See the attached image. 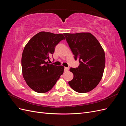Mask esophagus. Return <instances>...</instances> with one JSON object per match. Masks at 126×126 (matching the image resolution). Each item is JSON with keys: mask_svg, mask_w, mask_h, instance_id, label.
Returning <instances> with one entry per match:
<instances>
[{"mask_svg": "<svg viewBox=\"0 0 126 126\" xmlns=\"http://www.w3.org/2000/svg\"><path fill=\"white\" fill-rule=\"evenodd\" d=\"M69 68L68 67H64V71H67L68 70H69Z\"/></svg>", "mask_w": 126, "mask_h": 126, "instance_id": "1", "label": "esophagus"}]
</instances>
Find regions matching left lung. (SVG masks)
I'll return each mask as SVG.
<instances>
[{
  "label": "left lung",
  "instance_id": "1",
  "mask_svg": "<svg viewBox=\"0 0 126 126\" xmlns=\"http://www.w3.org/2000/svg\"><path fill=\"white\" fill-rule=\"evenodd\" d=\"M75 60L79 65L70 68L74 78L68 82L76 92L86 93L94 89L102 77L105 67V51L99 42L90 32L63 33Z\"/></svg>",
  "mask_w": 126,
  "mask_h": 126
}]
</instances>
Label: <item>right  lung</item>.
I'll return each mask as SVG.
<instances>
[{
  "label": "right lung",
  "mask_w": 126,
  "mask_h": 126,
  "mask_svg": "<svg viewBox=\"0 0 126 126\" xmlns=\"http://www.w3.org/2000/svg\"><path fill=\"white\" fill-rule=\"evenodd\" d=\"M65 39L63 34L41 32L29 40L22 52V76L33 91L45 93L52 89L63 74L64 67L49 63L56 46Z\"/></svg>",
  "instance_id": "right-lung-1"
}]
</instances>
